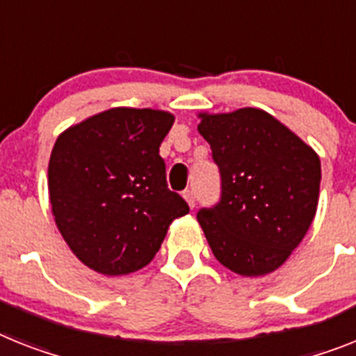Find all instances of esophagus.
Listing matches in <instances>:
<instances>
[{
    "mask_svg": "<svg viewBox=\"0 0 356 356\" xmlns=\"http://www.w3.org/2000/svg\"><path fill=\"white\" fill-rule=\"evenodd\" d=\"M183 197L190 208H193V206H195V193H193V190H184Z\"/></svg>",
    "mask_w": 356,
    "mask_h": 356,
    "instance_id": "34e87169",
    "label": "esophagus"
}]
</instances>
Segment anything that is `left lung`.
Listing matches in <instances>:
<instances>
[{"label":"left lung","mask_w":356,"mask_h":356,"mask_svg":"<svg viewBox=\"0 0 356 356\" xmlns=\"http://www.w3.org/2000/svg\"><path fill=\"white\" fill-rule=\"evenodd\" d=\"M197 118L222 179L219 204L197 213L215 259L243 277L279 270L315 219L318 154L261 108Z\"/></svg>","instance_id":"8db88e82"}]
</instances>
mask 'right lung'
<instances>
[{"label":"right lung","instance_id":"add662e5","mask_svg":"<svg viewBox=\"0 0 356 356\" xmlns=\"http://www.w3.org/2000/svg\"><path fill=\"white\" fill-rule=\"evenodd\" d=\"M175 115L104 110L59 134L49 197L59 234L90 270L119 277L150 264L170 224L190 211L168 190L159 146Z\"/></svg>","mask_w":356,"mask_h":356}]
</instances>
